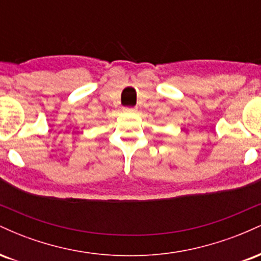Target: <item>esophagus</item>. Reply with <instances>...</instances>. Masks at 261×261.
<instances>
[{
    "instance_id": "esophagus-1",
    "label": "esophagus",
    "mask_w": 261,
    "mask_h": 261,
    "mask_svg": "<svg viewBox=\"0 0 261 261\" xmlns=\"http://www.w3.org/2000/svg\"><path fill=\"white\" fill-rule=\"evenodd\" d=\"M125 112L134 113V112H136V109H135V108H125Z\"/></svg>"
}]
</instances>
